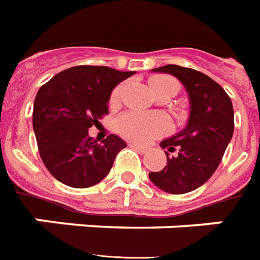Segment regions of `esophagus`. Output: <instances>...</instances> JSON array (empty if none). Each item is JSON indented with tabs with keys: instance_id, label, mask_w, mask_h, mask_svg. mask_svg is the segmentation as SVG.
I'll return each mask as SVG.
<instances>
[{
	"instance_id": "obj_1",
	"label": "esophagus",
	"mask_w": 260,
	"mask_h": 260,
	"mask_svg": "<svg viewBox=\"0 0 260 260\" xmlns=\"http://www.w3.org/2000/svg\"><path fill=\"white\" fill-rule=\"evenodd\" d=\"M129 146H131V148L136 149V150H138V152H141V153H146V152L149 150L148 148H145V146H141V145H136V143H131Z\"/></svg>"
}]
</instances>
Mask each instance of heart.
I'll return each mask as SVG.
<instances>
[{
  "mask_svg": "<svg viewBox=\"0 0 260 260\" xmlns=\"http://www.w3.org/2000/svg\"><path fill=\"white\" fill-rule=\"evenodd\" d=\"M177 84V81L168 76H153L149 80V86L155 91L160 87L168 84ZM179 86V84H177ZM122 92V86H118L111 94L110 103L112 105L118 104ZM119 134L129 139L132 142L148 143L153 141L157 136L166 134L170 129V122L166 115L163 114H145V112L131 111L119 117L117 122Z\"/></svg>",
  "mask_w": 260,
  "mask_h": 260,
  "instance_id": "1",
  "label": "heart"
}]
</instances>
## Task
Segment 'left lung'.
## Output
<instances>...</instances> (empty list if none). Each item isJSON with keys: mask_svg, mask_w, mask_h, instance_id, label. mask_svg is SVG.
I'll return each instance as SVG.
<instances>
[{"mask_svg": "<svg viewBox=\"0 0 260 260\" xmlns=\"http://www.w3.org/2000/svg\"><path fill=\"white\" fill-rule=\"evenodd\" d=\"M152 72L174 76L184 86L190 103L186 126L163 139L161 149L169 156L160 172H150L149 179L170 194L190 193L203 186L218 168L234 134L232 101L222 87L207 74L194 69L168 64Z\"/></svg>", "mask_w": 260, "mask_h": 260, "instance_id": "obj_1", "label": "left lung"}]
</instances>
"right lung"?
Masks as SVG:
<instances>
[{
  "label": "right lung",
  "mask_w": 260,
  "mask_h": 260,
  "mask_svg": "<svg viewBox=\"0 0 260 260\" xmlns=\"http://www.w3.org/2000/svg\"><path fill=\"white\" fill-rule=\"evenodd\" d=\"M132 74L107 66H74L39 88L32 124L42 160L56 180L86 188L110 173L126 143L117 135L97 143L88 128L108 114L112 90Z\"/></svg>",
  "instance_id": "add662e5"
}]
</instances>
